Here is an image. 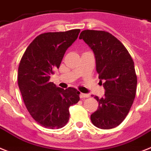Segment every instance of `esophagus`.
<instances>
[{
	"instance_id": "esophagus-1",
	"label": "esophagus",
	"mask_w": 151,
	"mask_h": 151,
	"mask_svg": "<svg viewBox=\"0 0 151 151\" xmlns=\"http://www.w3.org/2000/svg\"><path fill=\"white\" fill-rule=\"evenodd\" d=\"M81 99H84V98H88L89 97V95L88 94H85V93H80L79 95Z\"/></svg>"
}]
</instances>
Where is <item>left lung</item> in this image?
Returning a JSON list of instances; mask_svg holds the SVG:
<instances>
[{"mask_svg":"<svg viewBox=\"0 0 151 151\" xmlns=\"http://www.w3.org/2000/svg\"><path fill=\"white\" fill-rule=\"evenodd\" d=\"M92 50L96 71L105 88V96L99 99V108L91 114L95 127L111 129L118 126L129 112L137 90L134 64L127 49L109 32L83 30L79 36Z\"/></svg>","mask_w":151,"mask_h":151,"instance_id":"8db88e82","label":"left lung"}]
</instances>
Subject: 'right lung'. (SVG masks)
<instances>
[{
    "instance_id": "right-lung-1",
    "label": "right lung",
    "mask_w": 151,
    "mask_h": 151,
    "mask_svg": "<svg viewBox=\"0 0 151 151\" xmlns=\"http://www.w3.org/2000/svg\"><path fill=\"white\" fill-rule=\"evenodd\" d=\"M80 29L42 33L28 46L18 68V86L28 111L41 126L58 129L69 119V107L79 101L80 92L50 82L60 68L67 49L78 38Z\"/></svg>"
}]
</instances>
